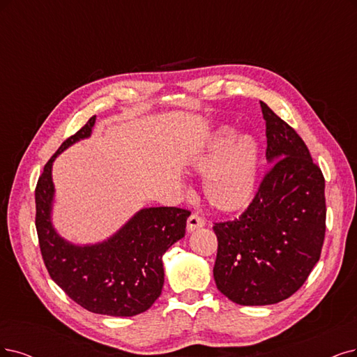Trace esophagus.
I'll return each instance as SVG.
<instances>
[{"mask_svg": "<svg viewBox=\"0 0 357 357\" xmlns=\"http://www.w3.org/2000/svg\"><path fill=\"white\" fill-rule=\"evenodd\" d=\"M204 225H206V220H204L202 216L195 215V213H192V215L188 218V220H187V229H188V232H192V231H195V229L203 228Z\"/></svg>", "mask_w": 357, "mask_h": 357, "instance_id": "34e87169", "label": "esophagus"}]
</instances>
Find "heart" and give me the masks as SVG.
Instances as JSON below:
<instances>
[{"instance_id": "heart-1", "label": "heart", "mask_w": 357, "mask_h": 357, "mask_svg": "<svg viewBox=\"0 0 357 357\" xmlns=\"http://www.w3.org/2000/svg\"><path fill=\"white\" fill-rule=\"evenodd\" d=\"M259 165L260 150L253 137L235 138L232 129L220 128L194 158L192 170L204 176L206 202L218 212L234 213L253 200Z\"/></svg>"}]
</instances>
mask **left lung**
<instances>
[{
  "label": "left lung",
  "instance_id": "8db88e82",
  "mask_svg": "<svg viewBox=\"0 0 357 357\" xmlns=\"http://www.w3.org/2000/svg\"><path fill=\"white\" fill-rule=\"evenodd\" d=\"M271 163L253 202L215 223L219 291L243 306L280 303L306 282L325 238V179L297 132L260 101Z\"/></svg>",
  "mask_w": 357,
  "mask_h": 357
}]
</instances>
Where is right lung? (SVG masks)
I'll return each mask as SVG.
<instances>
[{
  "mask_svg": "<svg viewBox=\"0 0 357 357\" xmlns=\"http://www.w3.org/2000/svg\"><path fill=\"white\" fill-rule=\"evenodd\" d=\"M96 116L66 139L44 166L35 190V225L45 268L63 291L84 309L109 316H135L153 306L165 282L163 255L185 235L190 210L179 207L142 208L109 240L75 245L51 223L56 157L91 135Z\"/></svg>",
  "mask_w": 357,
  "mask_h": 357,
  "instance_id": "obj_1",
  "label": "right lung"
}]
</instances>
